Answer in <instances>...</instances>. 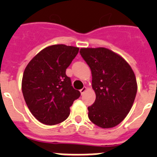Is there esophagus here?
<instances>
[{
	"instance_id": "1",
	"label": "esophagus",
	"mask_w": 157,
	"mask_h": 157,
	"mask_svg": "<svg viewBox=\"0 0 157 157\" xmlns=\"http://www.w3.org/2000/svg\"><path fill=\"white\" fill-rule=\"evenodd\" d=\"M86 90H87V88H86V86H84V87H83V88H82L81 90H80V93H81V95H83V93H84L86 91Z\"/></svg>"
}]
</instances>
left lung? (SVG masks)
Instances as JSON below:
<instances>
[{"instance_id": "8db88e82", "label": "left lung", "mask_w": 157, "mask_h": 157, "mask_svg": "<svg viewBox=\"0 0 157 157\" xmlns=\"http://www.w3.org/2000/svg\"><path fill=\"white\" fill-rule=\"evenodd\" d=\"M80 53L91 69L96 100L88 117L102 128L115 127L129 113L137 94L135 74L129 64L108 48H82Z\"/></svg>"}]
</instances>
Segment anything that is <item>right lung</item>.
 I'll return each mask as SVG.
<instances>
[{
	"instance_id": "add662e5",
	"label": "right lung",
	"mask_w": 157,
	"mask_h": 157,
	"mask_svg": "<svg viewBox=\"0 0 157 157\" xmlns=\"http://www.w3.org/2000/svg\"><path fill=\"white\" fill-rule=\"evenodd\" d=\"M79 48L60 44L39 52L25 68L22 92L33 116L42 124L54 125L67 118L70 107L80 96L71 86L66 69Z\"/></svg>"
}]
</instances>
